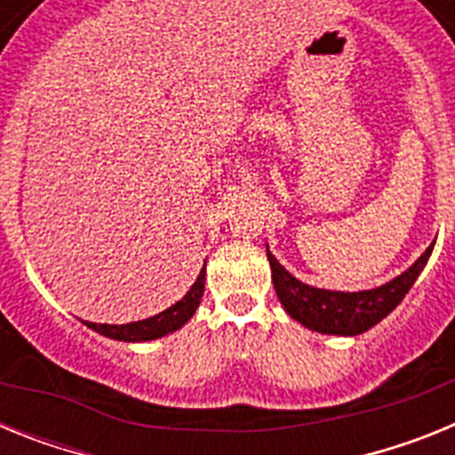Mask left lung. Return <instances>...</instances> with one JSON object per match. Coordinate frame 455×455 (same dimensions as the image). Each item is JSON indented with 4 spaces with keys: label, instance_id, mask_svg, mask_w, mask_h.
Segmentation results:
<instances>
[{
    "label": "left lung",
    "instance_id": "obj_1",
    "mask_svg": "<svg viewBox=\"0 0 455 455\" xmlns=\"http://www.w3.org/2000/svg\"><path fill=\"white\" fill-rule=\"evenodd\" d=\"M433 246L435 243L426 248L424 255L408 271L380 287L364 289V291H331V289L309 287L277 262L268 248L267 257L271 264V277L277 299L293 321H299L300 325L321 332V335L353 337L363 335L364 331L380 323L405 299V293L424 271Z\"/></svg>",
    "mask_w": 455,
    "mask_h": 455
}]
</instances>
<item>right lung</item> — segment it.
Returning a JSON list of instances; mask_svg holds the SVG:
<instances>
[{"mask_svg":"<svg viewBox=\"0 0 455 455\" xmlns=\"http://www.w3.org/2000/svg\"><path fill=\"white\" fill-rule=\"evenodd\" d=\"M207 264V262H204ZM204 293V267L200 271V275L196 277V283L191 284V289L187 291L182 300H178L175 305H171L168 309L159 312V315L150 316V319L143 321H132V323L123 325H108V323H91L86 321V325L91 331L100 332V335L108 337V339L118 341H150L159 339L164 335H171V332L180 331L198 309L200 299Z\"/></svg>","mask_w":455,"mask_h":455,"instance_id":"right-lung-1","label":"right lung"}]
</instances>
